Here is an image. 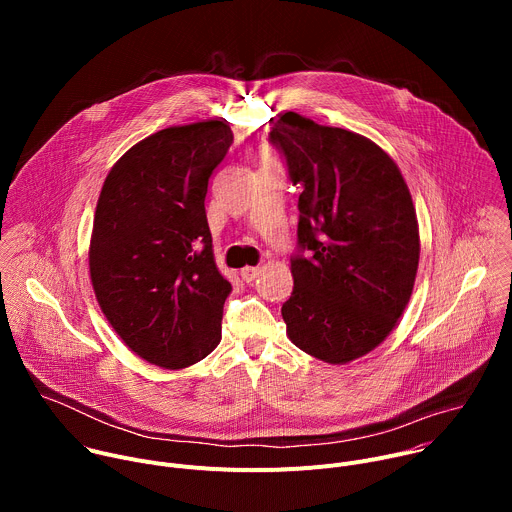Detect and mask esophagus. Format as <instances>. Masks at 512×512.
Here are the masks:
<instances>
[{"label": "esophagus", "instance_id": "34e87169", "mask_svg": "<svg viewBox=\"0 0 512 512\" xmlns=\"http://www.w3.org/2000/svg\"><path fill=\"white\" fill-rule=\"evenodd\" d=\"M259 273H261L259 267H243V269H241V277H243L247 283L255 281V277H257Z\"/></svg>", "mask_w": 512, "mask_h": 512}]
</instances>
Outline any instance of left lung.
<instances>
[{"label": "left lung", "instance_id": "left-lung-1", "mask_svg": "<svg viewBox=\"0 0 512 512\" xmlns=\"http://www.w3.org/2000/svg\"><path fill=\"white\" fill-rule=\"evenodd\" d=\"M269 139L302 186L287 336L330 364L375 350L405 312L419 265V225L399 166L369 137L287 111Z\"/></svg>", "mask_w": 512, "mask_h": 512}]
</instances>
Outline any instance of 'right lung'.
<instances>
[{
    "instance_id": "1",
    "label": "right lung",
    "mask_w": 512,
    "mask_h": 512,
    "mask_svg": "<svg viewBox=\"0 0 512 512\" xmlns=\"http://www.w3.org/2000/svg\"><path fill=\"white\" fill-rule=\"evenodd\" d=\"M231 143L216 119L162 129L115 162L99 194L95 298L125 346L162 369H186L221 342L233 287L214 263L204 198Z\"/></svg>"
}]
</instances>
